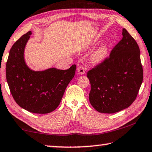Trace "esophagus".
<instances>
[{"label": "esophagus", "mask_w": 152, "mask_h": 152, "mask_svg": "<svg viewBox=\"0 0 152 152\" xmlns=\"http://www.w3.org/2000/svg\"><path fill=\"white\" fill-rule=\"evenodd\" d=\"M77 72L80 75H83L85 74V68L83 66H79L77 68Z\"/></svg>", "instance_id": "34e87169"}]
</instances>
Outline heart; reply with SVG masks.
I'll return each instance as SVG.
<instances>
[{"label": "heart", "mask_w": 152, "mask_h": 152, "mask_svg": "<svg viewBox=\"0 0 152 152\" xmlns=\"http://www.w3.org/2000/svg\"><path fill=\"white\" fill-rule=\"evenodd\" d=\"M109 47L106 43L101 45L94 51L90 57L91 62L94 64H99L102 63L106 59L108 55Z\"/></svg>", "instance_id": "b5f03b06"}]
</instances>
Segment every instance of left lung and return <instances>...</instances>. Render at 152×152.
I'll return each mask as SVG.
<instances>
[{
	"label": "left lung",
	"mask_w": 152,
	"mask_h": 152,
	"mask_svg": "<svg viewBox=\"0 0 152 152\" xmlns=\"http://www.w3.org/2000/svg\"><path fill=\"white\" fill-rule=\"evenodd\" d=\"M89 102L99 112L114 114L135 100L143 82L140 50L126 29L110 57L88 71Z\"/></svg>",
	"instance_id": "1"
}]
</instances>
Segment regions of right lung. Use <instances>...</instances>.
<instances>
[{
  "mask_svg": "<svg viewBox=\"0 0 152 152\" xmlns=\"http://www.w3.org/2000/svg\"><path fill=\"white\" fill-rule=\"evenodd\" d=\"M31 34V31L25 34L12 46L6 65L7 81L12 96L21 108L34 114H48L58 107L76 66L72 65L66 70L55 67L33 70L24 56Z\"/></svg>",
  "mask_w": 152,
  "mask_h": 152,
  "instance_id": "add662e5",
  "label": "right lung"
}]
</instances>
